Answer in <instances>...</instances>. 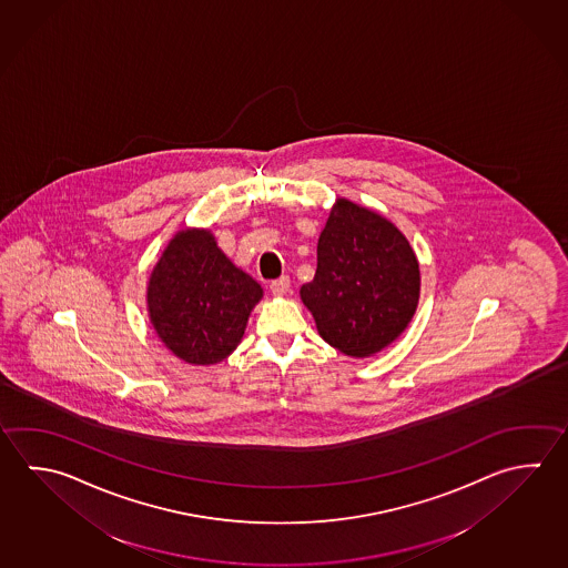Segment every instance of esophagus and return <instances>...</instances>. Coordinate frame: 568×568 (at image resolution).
<instances>
[{"label": "esophagus", "instance_id": "34e87169", "mask_svg": "<svg viewBox=\"0 0 568 568\" xmlns=\"http://www.w3.org/2000/svg\"><path fill=\"white\" fill-rule=\"evenodd\" d=\"M290 288V280L288 276H282L278 280H272V284H270V290H272V294L274 296H284Z\"/></svg>", "mask_w": 568, "mask_h": 568}]
</instances>
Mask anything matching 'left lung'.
<instances>
[{"instance_id": "obj_1", "label": "left lung", "mask_w": 568, "mask_h": 568, "mask_svg": "<svg viewBox=\"0 0 568 568\" xmlns=\"http://www.w3.org/2000/svg\"><path fill=\"white\" fill-rule=\"evenodd\" d=\"M300 298L322 341L352 358L390 346L418 308L420 268L388 217L338 197L318 237L314 280Z\"/></svg>"}]
</instances>
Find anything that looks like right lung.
I'll return each mask as SVG.
<instances>
[{
    "label": "right lung",
    "instance_id": "obj_1",
    "mask_svg": "<svg viewBox=\"0 0 568 568\" xmlns=\"http://www.w3.org/2000/svg\"><path fill=\"white\" fill-rule=\"evenodd\" d=\"M262 296L258 282L227 258L207 227L175 232L145 288L158 338L194 366H212L236 351Z\"/></svg>",
    "mask_w": 568,
    "mask_h": 568
}]
</instances>
